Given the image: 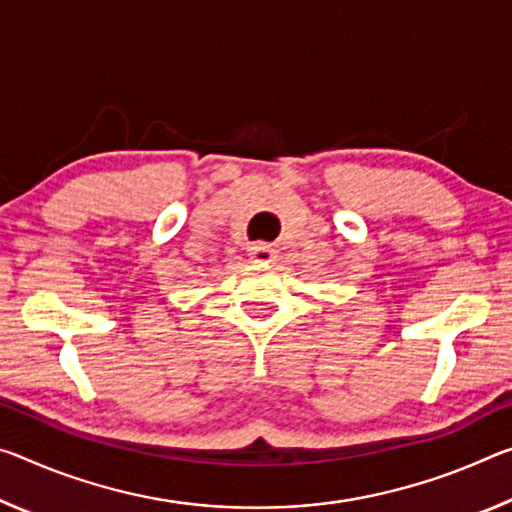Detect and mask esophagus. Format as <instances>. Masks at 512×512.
<instances>
[{
  "mask_svg": "<svg viewBox=\"0 0 512 512\" xmlns=\"http://www.w3.org/2000/svg\"><path fill=\"white\" fill-rule=\"evenodd\" d=\"M248 257L259 264H271L278 257V250L271 243H253V246H248Z\"/></svg>",
  "mask_w": 512,
  "mask_h": 512,
  "instance_id": "1",
  "label": "esophagus"
}]
</instances>
